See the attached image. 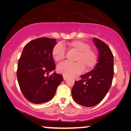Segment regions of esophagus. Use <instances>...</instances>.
Instances as JSON below:
<instances>
[{"instance_id": "1", "label": "esophagus", "mask_w": 131, "mask_h": 131, "mask_svg": "<svg viewBox=\"0 0 131 131\" xmlns=\"http://www.w3.org/2000/svg\"><path fill=\"white\" fill-rule=\"evenodd\" d=\"M67 78H68V77H67L66 76H64V75H63V79H64V80H66Z\"/></svg>"}]
</instances>
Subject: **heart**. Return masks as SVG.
Segmentation results:
<instances>
[{"mask_svg": "<svg viewBox=\"0 0 131 131\" xmlns=\"http://www.w3.org/2000/svg\"><path fill=\"white\" fill-rule=\"evenodd\" d=\"M70 49L78 52L75 57L76 62H64L59 64L57 71L64 76H73L82 73L85 69L89 71L95 67L98 61V56L96 52L90 48L88 43L82 40H74L67 43ZM52 55L57 62H60L66 58V49L61 44L58 43L53 46L52 50Z\"/></svg>", "mask_w": 131, "mask_h": 131, "instance_id": "heart-1", "label": "heart"}]
</instances>
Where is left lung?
Returning <instances> with one entry per match:
<instances>
[{
    "label": "left lung",
    "mask_w": 131,
    "mask_h": 131,
    "mask_svg": "<svg viewBox=\"0 0 131 131\" xmlns=\"http://www.w3.org/2000/svg\"><path fill=\"white\" fill-rule=\"evenodd\" d=\"M93 42L99 51L98 63L90 72L75 81L71 90L74 101L85 107H93L100 103L112 85L114 75V60L108 46L97 38Z\"/></svg>",
    "instance_id": "left-lung-1"
}]
</instances>
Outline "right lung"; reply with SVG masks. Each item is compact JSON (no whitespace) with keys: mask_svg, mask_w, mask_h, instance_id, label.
<instances>
[{"mask_svg":"<svg viewBox=\"0 0 131 131\" xmlns=\"http://www.w3.org/2000/svg\"><path fill=\"white\" fill-rule=\"evenodd\" d=\"M56 39L40 37L28 42L23 50L18 62L17 79L23 95L34 104L49 101L53 97L62 76L55 72L52 50Z\"/></svg>","mask_w":131,"mask_h":131,"instance_id":"add662e5","label":"right lung"}]
</instances>
